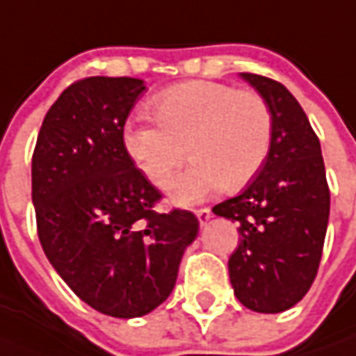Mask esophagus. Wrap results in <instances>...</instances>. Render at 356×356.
Masks as SVG:
<instances>
[{
  "label": "esophagus",
  "mask_w": 356,
  "mask_h": 356,
  "mask_svg": "<svg viewBox=\"0 0 356 356\" xmlns=\"http://www.w3.org/2000/svg\"><path fill=\"white\" fill-rule=\"evenodd\" d=\"M197 218L200 222V226H204L210 218H212V210L210 209H198L197 210Z\"/></svg>",
  "instance_id": "1"
}]
</instances>
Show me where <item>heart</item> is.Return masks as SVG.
Instances as JSON below:
<instances>
[{"instance_id":"obj_1","label":"heart","mask_w":356,"mask_h":356,"mask_svg":"<svg viewBox=\"0 0 356 356\" xmlns=\"http://www.w3.org/2000/svg\"><path fill=\"white\" fill-rule=\"evenodd\" d=\"M156 124L130 122L122 146L147 181L163 187L188 154L195 161L169 185L177 204H193L222 185L239 191L257 177L273 142V115L255 91L188 81L149 101Z\"/></svg>"}]
</instances>
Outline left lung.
Returning <instances> with one entry per match:
<instances>
[{
    "instance_id": "obj_1",
    "label": "left lung",
    "mask_w": 356,
    "mask_h": 356,
    "mask_svg": "<svg viewBox=\"0 0 356 356\" xmlns=\"http://www.w3.org/2000/svg\"><path fill=\"white\" fill-rule=\"evenodd\" d=\"M239 76L269 105L273 142L259 175L212 212L239 226V243L228 261L236 298L249 310L279 314L298 304L316 279L330 188L320 140L294 95L269 77Z\"/></svg>"
}]
</instances>
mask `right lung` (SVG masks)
Instances as JSON below:
<instances>
[{
    "instance_id": "right-lung-1",
    "label": "right lung",
    "mask_w": 356,
    "mask_h": 356,
    "mask_svg": "<svg viewBox=\"0 0 356 356\" xmlns=\"http://www.w3.org/2000/svg\"><path fill=\"white\" fill-rule=\"evenodd\" d=\"M144 89L136 77L70 86L48 108L33 154L46 257L76 296L122 320L168 300L198 234L193 212L154 210L161 195L124 152V122Z\"/></svg>"
}]
</instances>
